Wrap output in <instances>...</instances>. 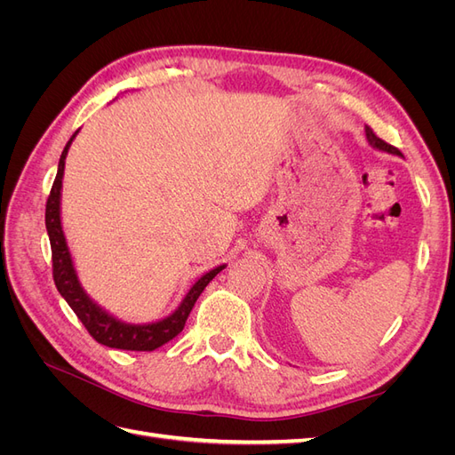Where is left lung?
<instances>
[{
  "label": "left lung",
  "mask_w": 455,
  "mask_h": 455,
  "mask_svg": "<svg viewBox=\"0 0 455 455\" xmlns=\"http://www.w3.org/2000/svg\"><path fill=\"white\" fill-rule=\"evenodd\" d=\"M364 132H366V140L370 142L371 148H376L379 151H387V154H393V156H401V151H398L396 148H393L391 144L383 142L381 139H378V136L374 134V131H371L370 127H364Z\"/></svg>",
  "instance_id": "left-lung-1"
}]
</instances>
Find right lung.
Instances as JSON below:
<instances>
[{
    "mask_svg": "<svg viewBox=\"0 0 455 455\" xmlns=\"http://www.w3.org/2000/svg\"><path fill=\"white\" fill-rule=\"evenodd\" d=\"M77 132L79 131L72 134V139L68 140L62 151L57 178H54L51 196L45 206V228L51 241L54 284H57L60 296L68 301V306L74 309L77 319L89 330V334L96 341L102 343V346L114 347V349H125V351H154L182 332V328L189 316V311L196 306V301L204 291V286L226 267V264L211 269L209 273H204L203 277L197 279L196 284L189 288V292L184 296L180 306H178L169 316H164V319H159L156 323L132 324V323L119 321L117 316L109 315L104 307L96 304L79 283L77 271L74 267V259L64 237L62 220H60L64 163H66L68 149H70Z\"/></svg>",
    "mask_w": 455,
    "mask_h": 455,
    "instance_id": "1",
    "label": "right lung"
}]
</instances>
